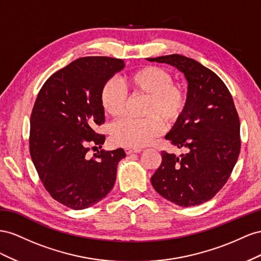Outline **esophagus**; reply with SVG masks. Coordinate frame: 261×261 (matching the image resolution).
I'll return each mask as SVG.
<instances>
[{
  "label": "esophagus",
  "mask_w": 261,
  "mask_h": 261,
  "mask_svg": "<svg viewBox=\"0 0 261 261\" xmlns=\"http://www.w3.org/2000/svg\"><path fill=\"white\" fill-rule=\"evenodd\" d=\"M141 151H142V150H141V148L140 147H129V146H126L125 147V153L126 154H132V153H140Z\"/></svg>",
  "instance_id": "obj_1"
}]
</instances>
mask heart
Instances as JSON below:
<instances>
[{
	"label": "heart",
	"instance_id": "1",
	"mask_svg": "<svg viewBox=\"0 0 261 261\" xmlns=\"http://www.w3.org/2000/svg\"><path fill=\"white\" fill-rule=\"evenodd\" d=\"M108 80L100 92V101L106 113L114 118L121 117L128 105V95L146 96L143 116L145 119L124 118L111 129V137L119 145L142 147L159 137L164 123H175L182 117L188 103L185 89L173 84L170 73L156 65H147L121 77Z\"/></svg>",
	"mask_w": 261,
	"mask_h": 261
}]
</instances>
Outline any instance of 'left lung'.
<instances>
[{
	"label": "left lung",
	"instance_id": "obj_1",
	"mask_svg": "<svg viewBox=\"0 0 261 261\" xmlns=\"http://www.w3.org/2000/svg\"><path fill=\"white\" fill-rule=\"evenodd\" d=\"M182 72L188 82V103L165 139L187 153L162 152L151 177L162 197L180 206L212 199L229 178L241 151L240 118L226 85L217 74L180 55L147 58Z\"/></svg>",
	"mask_w": 261,
	"mask_h": 261
}]
</instances>
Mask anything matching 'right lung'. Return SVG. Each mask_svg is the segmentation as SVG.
Masks as SVG:
<instances>
[{
  "label": "right lung",
  "mask_w": 261,
  "mask_h": 261,
  "mask_svg": "<svg viewBox=\"0 0 261 261\" xmlns=\"http://www.w3.org/2000/svg\"><path fill=\"white\" fill-rule=\"evenodd\" d=\"M124 68L120 59L85 57L46 81L31 116L29 151L50 196L73 210H83L113 189L123 148L97 151L105 136L95 131L105 122L100 101L103 84Z\"/></svg>",
  "instance_id": "add662e5"
}]
</instances>
